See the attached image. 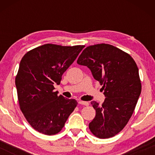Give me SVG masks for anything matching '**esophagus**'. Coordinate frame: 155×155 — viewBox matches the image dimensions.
Segmentation results:
<instances>
[{
	"label": "esophagus",
	"mask_w": 155,
	"mask_h": 155,
	"mask_svg": "<svg viewBox=\"0 0 155 155\" xmlns=\"http://www.w3.org/2000/svg\"><path fill=\"white\" fill-rule=\"evenodd\" d=\"M79 104L81 105H83V106H88L89 103L87 102V101H79Z\"/></svg>",
	"instance_id": "34e87169"
}]
</instances>
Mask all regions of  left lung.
I'll use <instances>...</instances> for the list:
<instances>
[{
  "label": "left lung",
  "instance_id": "1",
  "mask_svg": "<svg viewBox=\"0 0 155 155\" xmlns=\"http://www.w3.org/2000/svg\"><path fill=\"white\" fill-rule=\"evenodd\" d=\"M77 63L90 69L106 97L102 105L91 102L96 114L89 128L99 138L116 136L130 119L141 92L136 62L118 48L99 44L85 48Z\"/></svg>",
  "mask_w": 155,
  "mask_h": 155
}]
</instances>
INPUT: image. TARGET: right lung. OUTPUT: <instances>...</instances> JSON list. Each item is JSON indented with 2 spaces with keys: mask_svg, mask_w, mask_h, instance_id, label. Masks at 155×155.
<instances>
[{
  "mask_svg": "<svg viewBox=\"0 0 155 155\" xmlns=\"http://www.w3.org/2000/svg\"><path fill=\"white\" fill-rule=\"evenodd\" d=\"M84 45L65 47L47 44L28 51L19 63L15 84L19 107L33 128L51 136L58 133L78 103L54 92L62 75Z\"/></svg>",
  "mask_w": 155,
  "mask_h": 155,
  "instance_id": "right-lung-1",
  "label": "right lung"
}]
</instances>
